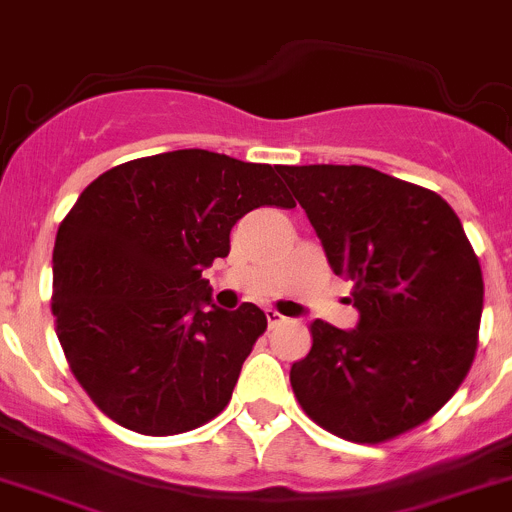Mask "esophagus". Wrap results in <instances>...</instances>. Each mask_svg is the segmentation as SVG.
Listing matches in <instances>:
<instances>
[{
    "label": "esophagus",
    "instance_id": "34e87169",
    "mask_svg": "<svg viewBox=\"0 0 512 512\" xmlns=\"http://www.w3.org/2000/svg\"><path fill=\"white\" fill-rule=\"evenodd\" d=\"M265 315H267V326H270V328H278V326H283V323H285V315L278 313L275 308H267Z\"/></svg>",
    "mask_w": 512,
    "mask_h": 512
}]
</instances>
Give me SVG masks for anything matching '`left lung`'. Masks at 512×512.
Instances as JSON below:
<instances>
[{
  "label": "left lung",
  "instance_id": "8db88e82",
  "mask_svg": "<svg viewBox=\"0 0 512 512\" xmlns=\"http://www.w3.org/2000/svg\"><path fill=\"white\" fill-rule=\"evenodd\" d=\"M336 275L353 283L358 326L310 323L290 384L318 427L381 444L432 419L477 351L482 270L437 191L369 166H280Z\"/></svg>",
  "mask_w": 512,
  "mask_h": 512
}]
</instances>
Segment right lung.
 <instances>
[{"label": "right lung", "mask_w": 512, "mask_h": 512, "mask_svg": "<svg viewBox=\"0 0 512 512\" xmlns=\"http://www.w3.org/2000/svg\"><path fill=\"white\" fill-rule=\"evenodd\" d=\"M280 166L202 148L126 161L90 181L52 250V315L95 407L131 432L171 437L232 399L267 318L212 303L204 267L265 204L295 207Z\"/></svg>", "instance_id": "right-lung-1"}]
</instances>
